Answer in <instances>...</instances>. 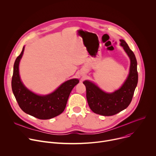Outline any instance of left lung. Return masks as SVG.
Returning a JSON list of instances; mask_svg holds the SVG:
<instances>
[{"mask_svg": "<svg viewBox=\"0 0 156 156\" xmlns=\"http://www.w3.org/2000/svg\"><path fill=\"white\" fill-rule=\"evenodd\" d=\"M120 41L130 59L129 74L121 87L114 93H107L90 81H83L88 105L93 112L99 115L111 116L125 109L129 105L137 86L138 75L136 57L123 39Z\"/></svg>", "mask_w": 156, "mask_h": 156, "instance_id": "left-lung-1", "label": "left lung"}]
</instances>
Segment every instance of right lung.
I'll use <instances>...</instances> for the list:
<instances>
[{
    "instance_id": "1",
    "label": "right lung",
    "mask_w": 156,
    "mask_h": 156,
    "mask_svg": "<svg viewBox=\"0 0 156 156\" xmlns=\"http://www.w3.org/2000/svg\"><path fill=\"white\" fill-rule=\"evenodd\" d=\"M25 47L15 60L12 79V88L15 99L24 112L41 120L54 118L62 114L65 108L70 94L78 83V79H72L62 83L53 93L40 96L27 89L21 81L19 63L23 56Z\"/></svg>"
}]
</instances>
